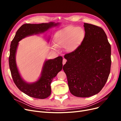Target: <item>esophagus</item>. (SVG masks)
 Segmentation results:
<instances>
[{"label": "esophagus", "instance_id": "esophagus-1", "mask_svg": "<svg viewBox=\"0 0 121 121\" xmlns=\"http://www.w3.org/2000/svg\"><path fill=\"white\" fill-rule=\"evenodd\" d=\"M66 62H67V60H66V59H65V58L63 59V62H62L63 65H64L65 64V63H66Z\"/></svg>", "mask_w": 121, "mask_h": 121}]
</instances>
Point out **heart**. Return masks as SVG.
Wrapping results in <instances>:
<instances>
[{
	"label": "heart",
	"instance_id": "heart-1",
	"mask_svg": "<svg viewBox=\"0 0 121 121\" xmlns=\"http://www.w3.org/2000/svg\"><path fill=\"white\" fill-rule=\"evenodd\" d=\"M85 36V32L82 28L69 26L57 32L53 40L56 47H65L68 51L72 52L80 45Z\"/></svg>",
	"mask_w": 121,
	"mask_h": 121
}]
</instances>
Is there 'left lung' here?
<instances>
[{"label":"left lung","mask_w":121,"mask_h":121,"mask_svg":"<svg viewBox=\"0 0 121 121\" xmlns=\"http://www.w3.org/2000/svg\"><path fill=\"white\" fill-rule=\"evenodd\" d=\"M85 36L80 45L65 55L63 68L69 91L78 97H89L99 93L110 72L111 46L104 31L84 23Z\"/></svg>","instance_id":"1"}]
</instances>
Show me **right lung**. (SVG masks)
<instances>
[{"instance_id": "1", "label": "right lung", "mask_w": 121, "mask_h": 121, "mask_svg": "<svg viewBox=\"0 0 121 121\" xmlns=\"http://www.w3.org/2000/svg\"><path fill=\"white\" fill-rule=\"evenodd\" d=\"M58 23L50 22L41 24L26 23L22 25L17 30L10 48L9 64L11 75L17 87L28 96L37 99H44L51 94L50 84L53 78L62 69L63 58L58 56L54 59L45 62L40 79L35 83L29 84L22 78L16 63V53L18 42L27 36L44 32Z\"/></svg>"}]
</instances>
